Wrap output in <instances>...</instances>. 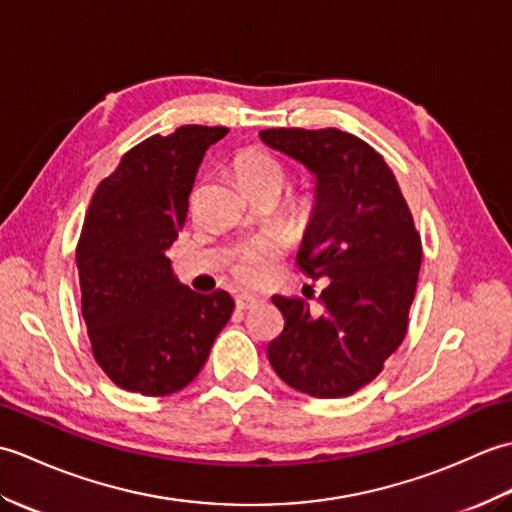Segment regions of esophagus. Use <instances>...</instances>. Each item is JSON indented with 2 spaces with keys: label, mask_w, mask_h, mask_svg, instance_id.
Listing matches in <instances>:
<instances>
[{
  "label": "esophagus",
  "mask_w": 512,
  "mask_h": 512,
  "mask_svg": "<svg viewBox=\"0 0 512 512\" xmlns=\"http://www.w3.org/2000/svg\"><path fill=\"white\" fill-rule=\"evenodd\" d=\"M257 303V297H253V295H237L235 297V306H237V310H248V308H253Z\"/></svg>",
  "instance_id": "esophagus-1"
}]
</instances>
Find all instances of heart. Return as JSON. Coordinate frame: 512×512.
<instances>
[{"instance_id":"heart-1","label":"heart","mask_w":512,"mask_h":512,"mask_svg":"<svg viewBox=\"0 0 512 512\" xmlns=\"http://www.w3.org/2000/svg\"><path fill=\"white\" fill-rule=\"evenodd\" d=\"M235 173L239 182L253 195L264 191L279 195L288 180V169L284 167V162L270 154V151L259 147H248L239 151L235 158ZM295 209H306V200H297ZM279 250L281 239L275 235H259L250 239V242L239 246L231 257L233 277L242 281V284H253V281L262 277L268 259L277 257Z\"/></svg>"}]
</instances>
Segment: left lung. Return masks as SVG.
Masks as SVG:
<instances>
[{
    "label": "left lung",
    "mask_w": 512,
    "mask_h": 512,
    "mask_svg": "<svg viewBox=\"0 0 512 512\" xmlns=\"http://www.w3.org/2000/svg\"><path fill=\"white\" fill-rule=\"evenodd\" d=\"M262 140L317 176V206L297 266L325 288L275 295L284 332L268 361L292 389L343 398L383 372L405 341L422 262L420 233L385 158L341 129H264Z\"/></svg>",
    "instance_id": "left-lung-1"
}]
</instances>
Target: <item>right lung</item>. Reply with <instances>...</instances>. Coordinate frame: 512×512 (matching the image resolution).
<instances>
[{"label":"right lung","mask_w":512,"mask_h":512,"mask_svg":"<svg viewBox=\"0 0 512 512\" xmlns=\"http://www.w3.org/2000/svg\"><path fill=\"white\" fill-rule=\"evenodd\" d=\"M226 134L228 127L182 125L149 136L92 195L76 244L81 312L94 361L121 389L143 396L184 389L231 319L228 292H193L167 259L204 151Z\"/></svg>","instance_id":"obj_1"}]
</instances>
